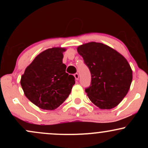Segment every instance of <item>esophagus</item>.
<instances>
[{"instance_id":"esophagus-1","label":"esophagus","mask_w":148,"mask_h":148,"mask_svg":"<svg viewBox=\"0 0 148 148\" xmlns=\"http://www.w3.org/2000/svg\"><path fill=\"white\" fill-rule=\"evenodd\" d=\"M74 77H75V79H76V80L79 79V74H78V73H76V74H74Z\"/></svg>"}]
</instances>
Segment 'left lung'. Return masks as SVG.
<instances>
[{
	"mask_svg": "<svg viewBox=\"0 0 148 148\" xmlns=\"http://www.w3.org/2000/svg\"><path fill=\"white\" fill-rule=\"evenodd\" d=\"M91 73V84L86 92L90 100L101 109L117 106L126 96L132 81V70L125 57L99 42L78 47Z\"/></svg>",
	"mask_w": 148,
	"mask_h": 148,
	"instance_id": "left-lung-1",
	"label": "left lung"
}]
</instances>
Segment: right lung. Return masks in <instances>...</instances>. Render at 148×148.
<instances>
[{"label":"right lung","instance_id":"1","mask_svg":"<svg viewBox=\"0 0 148 148\" xmlns=\"http://www.w3.org/2000/svg\"><path fill=\"white\" fill-rule=\"evenodd\" d=\"M66 49L53 47L37 55L21 76L24 95L39 108L54 110L68 97L75 84L74 76L65 72L62 63Z\"/></svg>","mask_w":148,"mask_h":148}]
</instances>
